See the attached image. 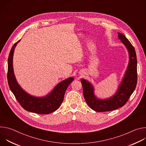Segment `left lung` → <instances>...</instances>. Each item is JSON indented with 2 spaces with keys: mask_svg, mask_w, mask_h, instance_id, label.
I'll return each instance as SVG.
<instances>
[{
  "mask_svg": "<svg viewBox=\"0 0 146 146\" xmlns=\"http://www.w3.org/2000/svg\"><path fill=\"white\" fill-rule=\"evenodd\" d=\"M118 39L126 47L129 62L126 71L115 94L109 98L100 99L95 94L94 86L87 80L82 78L83 94L88 106L97 112L109 111L123 106L135 90L137 84V58L135 50L128 38L118 32Z\"/></svg>",
  "mask_w": 146,
  "mask_h": 146,
  "instance_id": "obj_1",
  "label": "left lung"
}]
</instances>
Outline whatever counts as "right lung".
Here are the masks:
<instances>
[{
    "label": "right lung",
    "instance_id": "add662e5",
    "mask_svg": "<svg viewBox=\"0 0 146 146\" xmlns=\"http://www.w3.org/2000/svg\"><path fill=\"white\" fill-rule=\"evenodd\" d=\"M20 41L18 40L12 47L8 58L7 80L10 90L21 106L27 111L40 114L52 113L60 106L66 90L74 78L70 77L59 82L50 93L44 96H35L26 92L18 83L13 69L14 52Z\"/></svg>",
    "mask_w": 146,
    "mask_h": 146
}]
</instances>
